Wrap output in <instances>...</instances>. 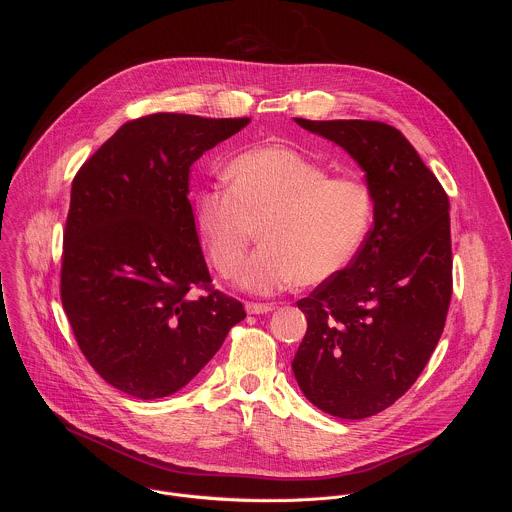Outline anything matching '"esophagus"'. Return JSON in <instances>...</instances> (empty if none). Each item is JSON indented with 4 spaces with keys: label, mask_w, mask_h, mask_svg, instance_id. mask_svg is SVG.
Segmentation results:
<instances>
[{
    "label": "esophagus",
    "mask_w": 512,
    "mask_h": 512,
    "mask_svg": "<svg viewBox=\"0 0 512 512\" xmlns=\"http://www.w3.org/2000/svg\"><path fill=\"white\" fill-rule=\"evenodd\" d=\"M273 308H275L273 304H255V302H247V304H245L247 314H267V312H271Z\"/></svg>",
    "instance_id": "34e87169"
}]
</instances>
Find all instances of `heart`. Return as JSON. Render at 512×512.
<instances>
[{"label": "heart", "mask_w": 512, "mask_h": 512, "mask_svg": "<svg viewBox=\"0 0 512 512\" xmlns=\"http://www.w3.org/2000/svg\"><path fill=\"white\" fill-rule=\"evenodd\" d=\"M229 184L198 188L194 231L218 273L231 277L261 225L259 251L237 283L269 296L296 283L318 285L338 275L373 225L375 198L356 176H328L312 158L285 145H263L233 158Z\"/></svg>", "instance_id": "1"}]
</instances>
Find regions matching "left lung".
<instances>
[{"label": "left lung", "instance_id": "8db88e82", "mask_svg": "<svg viewBox=\"0 0 512 512\" xmlns=\"http://www.w3.org/2000/svg\"><path fill=\"white\" fill-rule=\"evenodd\" d=\"M296 123L340 145L375 198L373 229L354 259L298 302L308 330L291 362L310 403L364 419L405 395L444 332L450 200L399 129L362 119Z\"/></svg>", "mask_w": 512, "mask_h": 512}]
</instances>
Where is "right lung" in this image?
I'll use <instances>...</instances> for the list:
<instances>
[{"mask_svg": "<svg viewBox=\"0 0 512 512\" xmlns=\"http://www.w3.org/2000/svg\"><path fill=\"white\" fill-rule=\"evenodd\" d=\"M249 121L139 117L121 125L72 180L62 306L91 367L131 397L180 391L245 318L241 302L210 287L188 174ZM194 286L209 294L194 299Z\"/></svg>", "mask_w": 512, "mask_h": 512, "instance_id": "right-lung-1", "label": "right lung"}]
</instances>
